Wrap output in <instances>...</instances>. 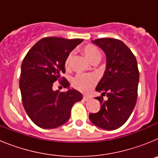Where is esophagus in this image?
<instances>
[{"instance_id":"esophagus-1","label":"esophagus","mask_w":158,"mask_h":158,"mask_svg":"<svg viewBox=\"0 0 158 158\" xmlns=\"http://www.w3.org/2000/svg\"><path fill=\"white\" fill-rule=\"evenodd\" d=\"M90 99H91V97H89V96H83V100H85V101H89V100H90Z\"/></svg>"}]
</instances>
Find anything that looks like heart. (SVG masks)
Here are the masks:
<instances>
[{"mask_svg": "<svg viewBox=\"0 0 158 158\" xmlns=\"http://www.w3.org/2000/svg\"><path fill=\"white\" fill-rule=\"evenodd\" d=\"M81 51L85 56L91 62L98 61L101 56V53L96 46L93 44H86L82 47ZM73 58V53H69L64 61V67L66 70L69 69L71 65V62ZM96 83V79L93 75L85 74V73H79L77 75L72 81V85L73 88L82 92L88 93L94 87Z\"/></svg>", "mask_w": 158, "mask_h": 158, "instance_id": "heart-1", "label": "heart"}]
</instances>
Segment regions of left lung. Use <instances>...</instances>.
Listing matches in <instances>:
<instances>
[{"instance_id": "8db88e82", "label": "left lung", "mask_w": 158, "mask_h": 158, "mask_svg": "<svg viewBox=\"0 0 158 158\" xmlns=\"http://www.w3.org/2000/svg\"><path fill=\"white\" fill-rule=\"evenodd\" d=\"M104 51L107 69L96 90L102 96L98 112L91 113L89 119L96 127L115 130L127 121L135 107L138 96L139 71L137 60L129 47L121 40L101 38L93 41ZM103 95H107L104 101Z\"/></svg>"}]
</instances>
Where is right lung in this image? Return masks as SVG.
I'll return each mask as SVG.
<instances>
[{"label": "right lung", "instance_id": "add662e5", "mask_svg": "<svg viewBox=\"0 0 158 158\" xmlns=\"http://www.w3.org/2000/svg\"><path fill=\"white\" fill-rule=\"evenodd\" d=\"M81 42V39L43 38L23 58L19 78L22 102L29 118L38 127L53 129L64 124L69 120L73 105L82 100L81 93L75 89L53 90L57 81L69 88V81L61 77L65 73L64 61Z\"/></svg>", "mask_w": 158, "mask_h": 158}]
</instances>
